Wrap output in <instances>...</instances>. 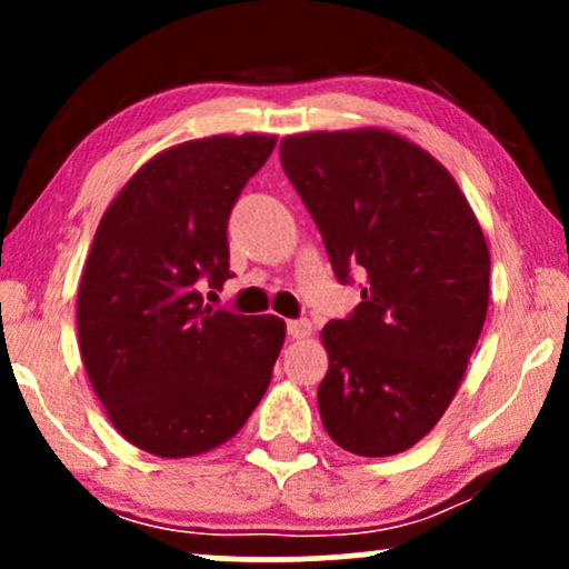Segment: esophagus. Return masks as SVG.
Wrapping results in <instances>:
<instances>
[{
  "label": "esophagus",
  "mask_w": 569,
  "mask_h": 569,
  "mask_svg": "<svg viewBox=\"0 0 569 569\" xmlns=\"http://www.w3.org/2000/svg\"><path fill=\"white\" fill-rule=\"evenodd\" d=\"M310 331H313V326L306 318H300V321H287V333H290L292 339H306L310 337Z\"/></svg>",
  "instance_id": "obj_1"
}]
</instances>
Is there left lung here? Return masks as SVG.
<instances>
[{
    "mask_svg": "<svg viewBox=\"0 0 569 569\" xmlns=\"http://www.w3.org/2000/svg\"><path fill=\"white\" fill-rule=\"evenodd\" d=\"M341 282L362 302L323 326L326 432L355 456L417 446L461 386L489 306V248L456 178L388 129L308 131L279 144Z\"/></svg>",
    "mask_w": 569,
    "mask_h": 569,
    "instance_id": "8db88e82",
    "label": "left lung"
}]
</instances>
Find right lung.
Wrapping results in <instances>:
<instances>
[{
	"label": "right lung",
	"mask_w": 569,
	"mask_h": 569,
	"mask_svg": "<svg viewBox=\"0 0 569 569\" xmlns=\"http://www.w3.org/2000/svg\"><path fill=\"white\" fill-rule=\"evenodd\" d=\"M271 134H217L147 160L100 217L77 292V339L111 425L144 453L201 456L267 393L287 326L204 306L232 277L228 220Z\"/></svg>",
	"instance_id": "add662e5"
}]
</instances>
